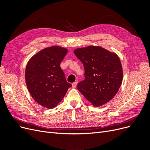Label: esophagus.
Wrapping results in <instances>:
<instances>
[{"label": "esophagus", "instance_id": "34e87169", "mask_svg": "<svg viewBox=\"0 0 150 150\" xmlns=\"http://www.w3.org/2000/svg\"><path fill=\"white\" fill-rule=\"evenodd\" d=\"M77 84H78V83L77 82H74V83H73L72 84V88H75L76 87V86H77Z\"/></svg>", "mask_w": 150, "mask_h": 150}]
</instances>
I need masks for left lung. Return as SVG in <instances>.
<instances>
[{
	"label": "left lung",
	"instance_id": "1",
	"mask_svg": "<svg viewBox=\"0 0 150 150\" xmlns=\"http://www.w3.org/2000/svg\"><path fill=\"white\" fill-rule=\"evenodd\" d=\"M76 56L83 62L85 79L77 88L94 106H101L115 96L123 72L118 56L100 46L76 49Z\"/></svg>",
	"mask_w": 150,
	"mask_h": 150
}]
</instances>
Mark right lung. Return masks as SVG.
Wrapping results in <instances>:
<instances>
[{"label":"right lung","mask_w":150,"mask_h":150,"mask_svg":"<svg viewBox=\"0 0 150 150\" xmlns=\"http://www.w3.org/2000/svg\"><path fill=\"white\" fill-rule=\"evenodd\" d=\"M68 51L57 46L46 47L36 53L27 64L25 79L31 96L40 106L55 108L72 85L68 83L60 67Z\"/></svg>","instance_id":"1"}]
</instances>
